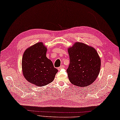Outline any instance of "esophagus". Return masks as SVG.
<instances>
[{
    "instance_id": "34e87169",
    "label": "esophagus",
    "mask_w": 120,
    "mask_h": 120,
    "mask_svg": "<svg viewBox=\"0 0 120 120\" xmlns=\"http://www.w3.org/2000/svg\"><path fill=\"white\" fill-rule=\"evenodd\" d=\"M65 68V66H64V65H62L61 66H60V67H58V68H57V69L58 70H61L62 69H63V68Z\"/></svg>"
}]
</instances>
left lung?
Segmentation results:
<instances>
[{"label":"left lung","mask_w":120,"mask_h":120,"mask_svg":"<svg viewBox=\"0 0 120 120\" xmlns=\"http://www.w3.org/2000/svg\"><path fill=\"white\" fill-rule=\"evenodd\" d=\"M68 51L70 64L67 72L70 82L79 87L87 86L94 82L101 67L100 58L95 49L76 42Z\"/></svg>","instance_id":"left-lung-1"}]
</instances>
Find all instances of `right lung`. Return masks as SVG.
<instances>
[{"mask_svg":"<svg viewBox=\"0 0 120 120\" xmlns=\"http://www.w3.org/2000/svg\"><path fill=\"white\" fill-rule=\"evenodd\" d=\"M47 48L39 42L27 48L22 60L23 74L28 82L42 86L51 83L58 72L46 57Z\"/></svg>","mask_w":120,"mask_h":120,"instance_id":"1","label":"right lung"}]
</instances>
